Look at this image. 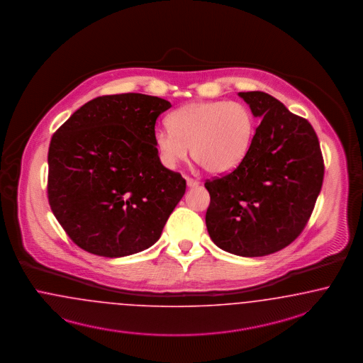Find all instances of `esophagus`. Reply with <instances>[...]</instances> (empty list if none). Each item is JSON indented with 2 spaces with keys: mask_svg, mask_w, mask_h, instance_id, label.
<instances>
[{
  "mask_svg": "<svg viewBox=\"0 0 363 363\" xmlns=\"http://www.w3.org/2000/svg\"><path fill=\"white\" fill-rule=\"evenodd\" d=\"M186 185H188V188H197L199 185H200V182L199 181H196V179H193V178H186Z\"/></svg>",
  "mask_w": 363,
  "mask_h": 363,
  "instance_id": "34e87169",
  "label": "esophagus"
}]
</instances>
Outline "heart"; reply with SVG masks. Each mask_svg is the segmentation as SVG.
<instances>
[{
  "label": "heart",
  "mask_w": 363,
  "mask_h": 363,
  "mask_svg": "<svg viewBox=\"0 0 363 363\" xmlns=\"http://www.w3.org/2000/svg\"><path fill=\"white\" fill-rule=\"evenodd\" d=\"M170 128L158 127L154 140L162 163L173 169L191 157L208 173L225 175L246 158L254 136L251 112L240 102H190L169 116Z\"/></svg>",
  "instance_id": "heart-1"
}]
</instances>
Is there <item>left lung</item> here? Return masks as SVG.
Listing matches in <instances>:
<instances>
[{"label":"left lung","instance_id":"1","mask_svg":"<svg viewBox=\"0 0 363 363\" xmlns=\"http://www.w3.org/2000/svg\"><path fill=\"white\" fill-rule=\"evenodd\" d=\"M261 120L246 158L233 173L206 181L205 223L213 243L239 257L277 252L301 233L318 200L324 163L303 117L263 91H242Z\"/></svg>","mask_w":363,"mask_h":363}]
</instances>
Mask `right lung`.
<instances>
[{
	"label": "right lung",
	"mask_w": 363,
	"mask_h": 363,
	"mask_svg": "<svg viewBox=\"0 0 363 363\" xmlns=\"http://www.w3.org/2000/svg\"><path fill=\"white\" fill-rule=\"evenodd\" d=\"M172 104L140 93L82 105L48 148V203L77 246L120 258L152 246L186 181L160 163L155 123Z\"/></svg>",
	"instance_id": "right-lung-1"
}]
</instances>
